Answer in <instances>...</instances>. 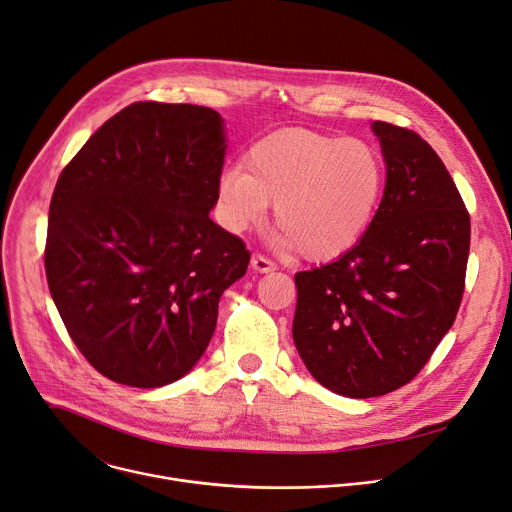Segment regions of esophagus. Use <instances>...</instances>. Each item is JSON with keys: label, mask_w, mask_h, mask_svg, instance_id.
I'll return each mask as SVG.
<instances>
[{"label": "esophagus", "mask_w": 512, "mask_h": 512, "mask_svg": "<svg viewBox=\"0 0 512 512\" xmlns=\"http://www.w3.org/2000/svg\"><path fill=\"white\" fill-rule=\"evenodd\" d=\"M251 267L255 272H261V274H267V272H274L276 270V263L272 259H267L265 255L261 253H255L251 257Z\"/></svg>", "instance_id": "esophagus-1"}]
</instances>
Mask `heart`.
Wrapping results in <instances>:
<instances>
[{"instance_id":"b5f03b06","label":"heart","mask_w":512,"mask_h":512,"mask_svg":"<svg viewBox=\"0 0 512 512\" xmlns=\"http://www.w3.org/2000/svg\"><path fill=\"white\" fill-rule=\"evenodd\" d=\"M384 184V159L367 141L282 128L245 153V170L222 174V220L242 232L261 222L274 203L284 245L305 261H332L361 240Z\"/></svg>"}]
</instances>
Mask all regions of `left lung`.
Returning <instances> with one entry per match:
<instances>
[{
	"label": "left lung",
	"instance_id": "1",
	"mask_svg": "<svg viewBox=\"0 0 512 512\" xmlns=\"http://www.w3.org/2000/svg\"><path fill=\"white\" fill-rule=\"evenodd\" d=\"M388 166L357 245L294 274L292 338L328 390L371 398L409 384L459 313L471 222L438 153L415 130L373 122Z\"/></svg>",
	"mask_w": 512,
	"mask_h": 512
}]
</instances>
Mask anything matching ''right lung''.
<instances>
[{
  "instance_id": "add662e5",
  "label": "right lung",
  "mask_w": 512,
  "mask_h": 512,
  "mask_svg": "<svg viewBox=\"0 0 512 512\" xmlns=\"http://www.w3.org/2000/svg\"><path fill=\"white\" fill-rule=\"evenodd\" d=\"M224 153L211 107L137 101L53 188L49 292L78 351L112 382L159 388L191 371L222 292L247 272L245 242L209 220Z\"/></svg>"
}]
</instances>
